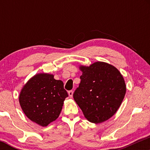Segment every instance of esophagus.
<instances>
[{"label": "esophagus", "instance_id": "esophagus-1", "mask_svg": "<svg viewBox=\"0 0 150 150\" xmlns=\"http://www.w3.org/2000/svg\"><path fill=\"white\" fill-rule=\"evenodd\" d=\"M68 94H69V96L70 98H72V96H73V91H68Z\"/></svg>", "mask_w": 150, "mask_h": 150}]
</instances>
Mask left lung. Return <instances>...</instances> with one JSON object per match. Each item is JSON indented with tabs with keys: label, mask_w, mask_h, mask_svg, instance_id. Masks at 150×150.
Masks as SVG:
<instances>
[{
	"label": "left lung",
	"mask_w": 150,
	"mask_h": 150,
	"mask_svg": "<svg viewBox=\"0 0 150 150\" xmlns=\"http://www.w3.org/2000/svg\"><path fill=\"white\" fill-rule=\"evenodd\" d=\"M81 83L74 99L90 122L100 124L115 113L126 91L124 78L116 67L104 62L80 67Z\"/></svg>",
	"instance_id": "1"
}]
</instances>
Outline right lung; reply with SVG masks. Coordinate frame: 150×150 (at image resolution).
<instances>
[{"mask_svg": "<svg viewBox=\"0 0 150 150\" xmlns=\"http://www.w3.org/2000/svg\"><path fill=\"white\" fill-rule=\"evenodd\" d=\"M68 96L63 83L47 74H37L24 85L19 101L26 117L42 126L56 120Z\"/></svg>", "mask_w": 150, "mask_h": 150, "instance_id": "add662e5", "label": "right lung"}]
</instances>
